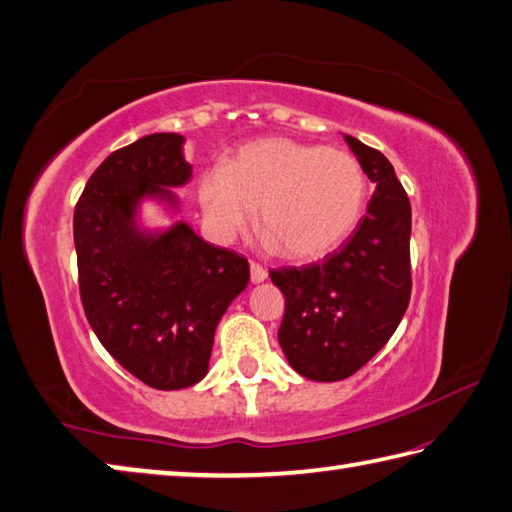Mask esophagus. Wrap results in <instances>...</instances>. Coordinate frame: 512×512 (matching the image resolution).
<instances>
[{
	"mask_svg": "<svg viewBox=\"0 0 512 512\" xmlns=\"http://www.w3.org/2000/svg\"><path fill=\"white\" fill-rule=\"evenodd\" d=\"M266 277H268V273H266L264 266L250 262V282H253V284H262Z\"/></svg>",
	"mask_w": 512,
	"mask_h": 512,
	"instance_id": "obj_1",
	"label": "esophagus"
}]
</instances>
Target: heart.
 Listing matches in <instances>:
<instances>
[{"label": "heart", "instance_id": "heart-1", "mask_svg": "<svg viewBox=\"0 0 512 512\" xmlns=\"http://www.w3.org/2000/svg\"><path fill=\"white\" fill-rule=\"evenodd\" d=\"M368 184L344 150L270 137L237 150L224 168L199 179V206L208 230L224 244L257 222L266 244L290 259L322 257L353 233Z\"/></svg>", "mask_w": 512, "mask_h": 512}]
</instances>
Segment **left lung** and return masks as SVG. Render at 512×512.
Returning <instances> with one entry per match:
<instances>
[{"instance_id": "8db88e82", "label": "left lung", "mask_w": 512, "mask_h": 512, "mask_svg": "<svg viewBox=\"0 0 512 512\" xmlns=\"http://www.w3.org/2000/svg\"><path fill=\"white\" fill-rule=\"evenodd\" d=\"M375 182L366 215L322 262L270 270L286 297L279 346L313 382H339L368 364L397 330L410 302V202L393 164L344 135Z\"/></svg>"}]
</instances>
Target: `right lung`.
Instances as JSON below:
<instances>
[{
	"mask_svg": "<svg viewBox=\"0 0 512 512\" xmlns=\"http://www.w3.org/2000/svg\"><path fill=\"white\" fill-rule=\"evenodd\" d=\"M186 137L153 133L110 153L79 197L73 235L90 328L130 375L157 390L202 382L219 319L248 286V262L179 219L193 166ZM155 205L170 225L148 227Z\"/></svg>",
	"mask_w": 512,
	"mask_h": 512,
	"instance_id": "obj_1",
	"label": "right lung"
}]
</instances>
